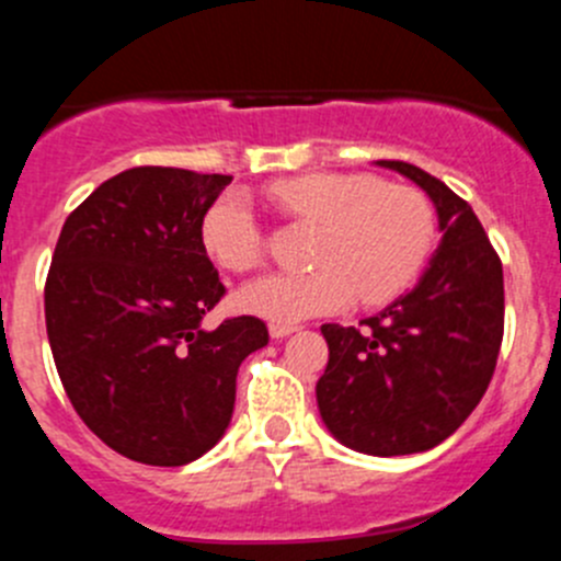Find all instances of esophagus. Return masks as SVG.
I'll use <instances>...</instances> for the list:
<instances>
[{"label": "esophagus", "mask_w": 561, "mask_h": 561, "mask_svg": "<svg viewBox=\"0 0 561 561\" xmlns=\"http://www.w3.org/2000/svg\"><path fill=\"white\" fill-rule=\"evenodd\" d=\"M291 332H297V327H294V324H280V321L270 324V335H273L275 341H280V337L291 335Z\"/></svg>", "instance_id": "34e87169"}]
</instances>
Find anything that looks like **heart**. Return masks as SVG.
I'll return each instance as SVG.
<instances>
[{
    "instance_id": "b5f03b06",
    "label": "heart",
    "mask_w": 561,
    "mask_h": 561,
    "mask_svg": "<svg viewBox=\"0 0 561 561\" xmlns=\"http://www.w3.org/2000/svg\"><path fill=\"white\" fill-rule=\"evenodd\" d=\"M291 218L319 226L302 275H264L237 294L248 313L299 321L337 313L352 299L376 308L401 297L434 248V209L414 187L385 185L368 174H302L270 187ZM202 242L231 273L256 270L264 259L262 224L251 198L226 191L202 218Z\"/></svg>"
}]
</instances>
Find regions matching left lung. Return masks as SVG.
<instances>
[{
    "mask_svg": "<svg viewBox=\"0 0 561 561\" xmlns=\"http://www.w3.org/2000/svg\"><path fill=\"white\" fill-rule=\"evenodd\" d=\"M379 165L428 193L445 237L417 286L379 316L321 327L330 363L316 401L337 442L390 458L445 442L485 396L504 335V280L502 259L458 193L403 160Z\"/></svg>",
    "mask_w": 561,
    "mask_h": 561,
    "instance_id": "obj_1",
    "label": "left lung"
}]
</instances>
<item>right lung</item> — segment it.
<instances>
[{"label": "right lung", "instance_id": "right-lung-1", "mask_svg": "<svg viewBox=\"0 0 561 561\" xmlns=\"http://www.w3.org/2000/svg\"><path fill=\"white\" fill-rule=\"evenodd\" d=\"M231 176L136 165L68 215L46 278L57 374L87 428L149 467L213 450L234 412L237 370L267 346V324L202 319L226 286L202 218Z\"/></svg>", "mask_w": 561, "mask_h": 561}]
</instances>
